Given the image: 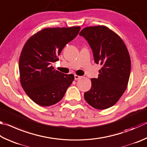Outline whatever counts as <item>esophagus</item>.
Returning <instances> with one entry per match:
<instances>
[{"label": "esophagus", "instance_id": "1", "mask_svg": "<svg viewBox=\"0 0 147 147\" xmlns=\"http://www.w3.org/2000/svg\"><path fill=\"white\" fill-rule=\"evenodd\" d=\"M81 78H82V76H78V75H76V74L74 75V80H78V79H80Z\"/></svg>", "mask_w": 147, "mask_h": 147}]
</instances>
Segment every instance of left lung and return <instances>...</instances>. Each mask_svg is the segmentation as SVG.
<instances>
[{
    "label": "left lung",
    "instance_id": "1",
    "mask_svg": "<svg viewBox=\"0 0 147 147\" xmlns=\"http://www.w3.org/2000/svg\"><path fill=\"white\" fill-rule=\"evenodd\" d=\"M80 35L91 47L94 62L102 65L98 78L91 79V88L84 98L95 109H108L118 102L127 87L131 69L129 51L122 39L105 26L85 28Z\"/></svg>",
    "mask_w": 147,
    "mask_h": 147
}]
</instances>
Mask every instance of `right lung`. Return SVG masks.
<instances>
[{"label":"right lung","mask_w":147,"mask_h":147,"mask_svg":"<svg viewBox=\"0 0 147 147\" xmlns=\"http://www.w3.org/2000/svg\"><path fill=\"white\" fill-rule=\"evenodd\" d=\"M80 30L79 26L44 28L26 42L18 63L20 84L34 103L48 107L58 103L65 95L74 76L55 70L52 63L58 60L63 47Z\"/></svg>","instance_id":"obj_1"}]
</instances>
